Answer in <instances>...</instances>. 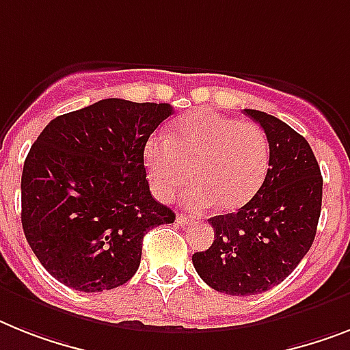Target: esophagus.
Returning a JSON list of instances; mask_svg holds the SVG:
<instances>
[{
    "label": "esophagus",
    "instance_id": "esophagus-1",
    "mask_svg": "<svg viewBox=\"0 0 350 350\" xmlns=\"http://www.w3.org/2000/svg\"><path fill=\"white\" fill-rule=\"evenodd\" d=\"M191 221H193L191 218H189V216H186V215H178L177 216V224L182 225V227H184V225H189Z\"/></svg>",
    "mask_w": 350,
    "mask_h": 350
}]
</instances>
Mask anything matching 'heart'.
Returning a JSON list of instances; mask_svg holds the SVG:
<instances>
[{
  "label": "heart",
  "mask_w": 350,
  "mask_h": 350,
  "mask_svg": "<svg viewBox=\"0 0 350 350\" xmlns=\"http://www.w3.org/2000/svg\"><path fill=\"white\" fill-rule=\"evenodd\" d=\"M152 191L170 200L191 180L186 202L195 209L218 204L238 209L250 202L270 168L267 132L252 121H238L213 111H196L175 125L173 139L152 135L144 146ZM193 173H191V170Z\"/></svg>",
  "instance_id": "obj_1"
}]
</instances>
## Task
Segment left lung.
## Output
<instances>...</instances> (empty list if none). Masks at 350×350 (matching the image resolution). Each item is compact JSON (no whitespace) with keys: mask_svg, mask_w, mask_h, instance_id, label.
Instances as JSON below:
<instances>
[{"mask_svg":"<svg viewBox=\"0 0 350 350\" xmlns=\"http://www.w3.org/2000/svg\"><path fill=\"white\" fill-rule=\"evenodd\" d=\"M267 132L270 168L252 200L209 218L215 241L193 254L202 281L227 295H258L282 282L313 245L322 173L310 143L267 112L245 109Z\"/></svg>","mask_w":350,"mask_h":350,"instance_id":"left-lung-1","label":"left lung"}]
</instances>
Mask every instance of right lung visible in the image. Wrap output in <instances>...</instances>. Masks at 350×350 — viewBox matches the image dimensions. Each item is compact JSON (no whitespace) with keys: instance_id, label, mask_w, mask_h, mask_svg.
I'll return each mask as SVG.
<instances>
[{"instance_id":"1","label":"right lung","mask_w":350,"mask_h":350,"mask_svg":"<svg viewBox=\"0 0 350 350\" xmlns=\"http://www.w3.org/2000/svg\"><path fill=\"white\" fill-rule=\"evenodd\" d=\"M170 103L107 98L51 120L21 177V224L40 265L62 284L96 293L125 284L150 229L175 213L150 193L144 146Z\"/></svg>"}]
</instances>
